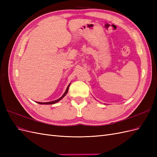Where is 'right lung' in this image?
<instances>
[{"label":"right lung","mask_w":157,"mask_h":157,"mask_svg":"<svg viewBox=\"0 0 157 157\" xmlns=\"http://www.w3.org/2000/svg\"><path fill=\"white\" fill-rule=\"evenodd\" d=\"M69 86H70V84L68 86V87H67V90H66V91L65 92V93L63 94V95L62 96H61L60 98H59L58 99H57V100H56V101H50V102H46V103H42V102H37L38 103H39V104H46V105H50V104H54V103H57V102H58L59 101H60L61 99H62L63 98H64V96H65L66 94H67V92H68V90H69Z\"/></svg>","instance_id":"right-lung-1"}]
</instances>
